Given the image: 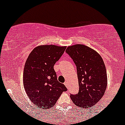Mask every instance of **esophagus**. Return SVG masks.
Here are the masks:
<instances>
[{
    "instance_id": "34e87169",
    "label": "esophagus",
    "mask_w": 125,
    "mask_h": 125,
    "mask_svg": "<svg viewBox=\"0 0 125 125\" xmlns=\"http://www.w3.org/2000/svg\"><path fill=\"white\" fill-rule=\"evenodd\" d=\"M64 84H65V86H66V88H68V86H68V83L67 81H66V82L64 83Z\"/></svg>"
}]
</instances>
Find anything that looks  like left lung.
<instances>
[{"mask_svg":"<svg viewBox=\"0 0 125 125\" xmlns=\"http://www.w3.org/2000/svg\"><path fill=\"white\" fill-rule=\"evenodd\" d=\"M66 51L76 64L79 83V92L71 94V99L78 107H92L101 99L108 84L102 57L95 50L83 44L69 46Z\"/></svg>","mask_w":125,"mask_h":125,"instance_id":"left-lung-1","label":"left lung"}]
</instances>
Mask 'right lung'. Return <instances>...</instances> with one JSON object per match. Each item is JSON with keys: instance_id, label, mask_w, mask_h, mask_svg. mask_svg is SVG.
Masks as SVG:
<instances>
[{"instance_id": "obj_1", "label": "right lung", "mask_w": 125, "mask_h": 125, "mask_svg": "<svg viewBox=\"0 0 125 125\" xmlns=\"http://www.w3.org/2000/svg\"><path fill=\"white\" fill-rule=\"evenodd\" d=\"M66 48L52 44L38 46L25 61L24 88L31 101L41 110L52 108L62 92L67 91L64 84L57 81L54 69Z\"/></svg>"}]
</instances>
